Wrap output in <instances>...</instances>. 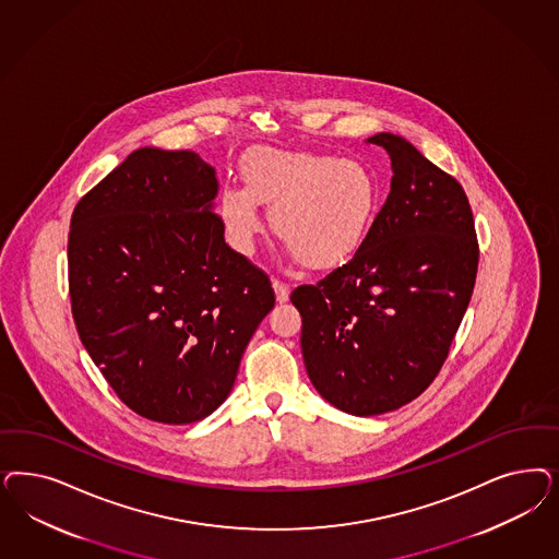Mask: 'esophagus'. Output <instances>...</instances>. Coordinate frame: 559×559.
Here are the masks:
<instances>
[{
  "instance_id": "obj_1",
  "label": "esophagus",
  "mask_w": 559,
  "mask_h": 559,
  "mask_svg": "<svg viewBox=\"0 0 559 559\" xmlns=\"http://www.w3.org/2000/svg\"><path fill=\"white\" fill-rule=\"evenodd\" d=\"M273 289H275V298L277 302H286L289 298V286L280 282V280H273Z\"/></svg>"
}]
</instances>
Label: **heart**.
Returning <instances> with one entry per match:
<instances>
[{
  "label": "heart",
  "instance_id": "heart-1",
  "mask_svg": "<svg viewBox=\"0 0 559 559\" xmlns=\"http://www.w3.org/2000/svg\"><path fill=\"white\" fill-rule=\"evenodd\" d=\"M242 189L217 198V217L228 245L251 254L270 207L273 235L310 270H329L349 259L368 235L379 203L370 168L354 158L319 152L254 147L240 164Z\"/></svg>",
  "mask_w": 559,
  "mask_h": 559
}]
</instances>
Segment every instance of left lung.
<instances>
[{
  "label": "left lung",
  "instance_id": "1",
  "mask_svg": "<svg viewBox=\"0 0 559 559\" xmlns=\"http://www.w3.org/2000/svg\"><path fill=\"white\" fill-rule=\"evenodd\" d=\"M368 142L391 156L389 198L345 265L289 296L302 317L308 379L352 415L395 412L432 384L479 265L461 182L399 135Z\"/></svg>",
  "mask_w": 559,
  "mask_h": 559
}]
</instances>
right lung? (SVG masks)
<instances>
[{
  "instance_id": "obj_1",
  "label": "right lung",
  "mask_w": 559,
  "mask_h": 559,
  "mask_svg": "<svg viewBox=\"0 0 559 559\" xmlns=\"http://www.w3.org/2000/svg\"><path fill=\"white\" fill-rule=\"evenodd\" d=\"M216 193V170L195 152L140 147L73 210L78 335L117 396L152 421L216 412L275 305L270 275L226 245Z\"/></svg>"
}]
</instances>
